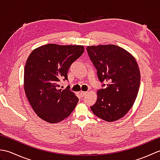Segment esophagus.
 I'll return each mask as SVG.
<instances>
[{"instance_id":"esophagus-1","label":"esophagus","mask_w":160,"mask_h":160,"mask_svg":"<svg viewBox=\"0 0 160 160\" xmlns=\"http://www.w3.org/2000/svg\"><path fill=\"white\" fill-rule=\"evenodd\" d=\"M80 95H81V96L82 97H84V96H85L86 95H87V92H84V91H80Z\"/></svg>"}]
</instances>
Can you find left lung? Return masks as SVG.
I'll list each match as a JSON object with an SVG mask.
<instances>
[{"label": "left lung", "mask_w": 160, "mask_h": 160, "mask_svg": "<svg viewBox=\"0 0 160 160\" xmlns=\"http://www.w3.org/2000/svg\"><path fill=\"white\" fill-rule=\"evenodd\" d=\"M87 50L100 81L107 82L105 89L98 91V100L91 109L104 121H116L127 113L138 96V64L130 53L115 45L87 46Z\"/></svg>", "instance_id": "left-lung-1"}]
</instances>
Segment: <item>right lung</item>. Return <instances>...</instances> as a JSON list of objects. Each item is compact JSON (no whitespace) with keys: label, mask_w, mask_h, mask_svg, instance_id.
I'll return each mask as SVG.
<instances>
[{"label":"right lung","mask_w":160,"mask_h":160,"mask_svg":"<svg viewBox=\"0 0 160 160\" xmlns=\"http://www.w3.org/2000/svg\"><path fill=\"white\" fill-rule=\"evenodd\" d=\"M84 51L82 45L47 44L30 53L24 71V89L37 115L51 124L69 117L78 102L68 88L59 89L60 80H68L71 64Z\"/></svg>","instance_id":"obj_1"}]
</instances>
